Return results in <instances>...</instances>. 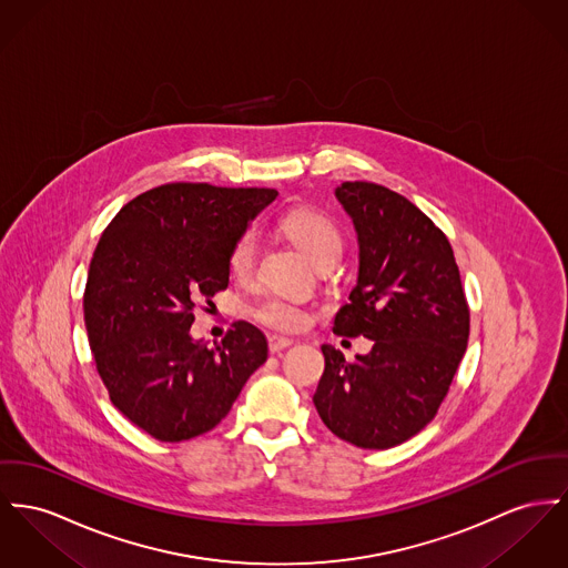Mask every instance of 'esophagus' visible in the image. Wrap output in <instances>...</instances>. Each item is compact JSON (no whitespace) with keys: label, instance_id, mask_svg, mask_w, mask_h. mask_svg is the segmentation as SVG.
<instances>
[{"label":"esophagus","instance_id":"1","mask_svg":"<svg viewBox=\"0 0 568 568\" xmlns=\"http://www.w3.org/2000/svg\"><path fill=\"white\" fill-rule=\"evenodd\" d=\"M288 346H293L291 338H284V336H268V351H271V353H280V351H284V348H288Z\"/></svg>","mask_w":568,"mask_h":568}]
</instances>
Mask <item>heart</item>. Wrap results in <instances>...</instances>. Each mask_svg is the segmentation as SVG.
<instances>
[{
    "instance_id": "obj_1",
    "label": "heart",
    "mask_w": 568,
    "mask_h": 568,
    "mask_svg": "<svg viewBox=\"0 0 568 568\" xmlns=\"http://www.w3.org/2000/svg\"><path fill=\"white\" fill-rule=\"evenodd\" d=\"M282 232L302 250L307 261L316 266L327 258H341L342 234L338 226L323 213L297 209L280 220ZM258 243L254 232H245L230 250L227 265L234 277L245 280L254 273ZM254 316L277 332H302L310 323V312L300 303L282 297H268L254 307Z\"/></svg>"
}]
</instances>
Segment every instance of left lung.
I'll return each instance as SVG.
<instances>
[{"label": "left lung", "instance_id": "left-lung-1", "mask_svg": "<svg viewBox=\"0 0 568 568\" xmlns=\"http://www.w3.org/2000/svg\"><path fill=\"white\" fill-rule=\"evenodd\" d=\"M359 266L334 334L373 341L348 364L323 344L314 407L344 442L387 450L412 439L446 398L469 338V310L446 234L405 195L375 183H342Z\"/></svg>", "mask_w": 568, "mask_h": 568}]
</instances>
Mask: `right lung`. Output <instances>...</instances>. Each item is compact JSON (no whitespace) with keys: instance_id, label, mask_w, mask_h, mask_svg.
I'll list each match as a JSON object with an SVG mask.
<instances>
[{"instance_id":"obj_1","label":"right lung","mask_w":568,"mask_h":568,"mask_svg":"<svg viewBox=\"0 0 568 568\" xmlns=\"http://www.w3.org/2000/svg\"><path fill=\"white\" fill-rule=\"evenodd\" d=\"M275 197L266 187L161 185L101 234L83 295L88 341L115 409L159 442L215 428L266 362L265 334L245 321L213 348L190 329L195 302L227 288L232 245Z\"/></svg>"}]
</instances>
